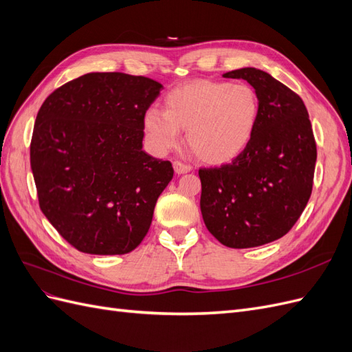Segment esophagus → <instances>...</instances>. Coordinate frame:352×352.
I'll return each mask as SVG.
<instances>
[{
	"mask_svg": "<svg viewBox=\"0 0 352 352\" xmlns=\"http://www.w3.org/2000/svg\"><path fill=\"white\" fill-rule=\"evenodd\" d=\"M173 168H175V172L177 175H184V173L190 172V170H192V166H189V164L182 163V162H175L173 163Z\"/></svg>",
	"mask_w": 352,
	"mask_h": 352,
	"instance_id": "obj_1",
	"label": "esophagus"
}]
</instances>
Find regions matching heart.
<instances>
[{
  "instance_id": "heart-1",
  "label": "heart",
  "mask_w": 352,
  "mask_h": 352,
  "mask_svg": "<svg viewBox=\"0 0 352 352\" xmlns=\"http://www.w3.org/2000/svg\"><path fill=\"white\" fill-rule=\"evenodd\" d=\"M260 101L245 83L199 80L182 85L164 97V111L148 109L144 131L155 154H166L182 141L199 158L212 164L236 158L252 140L258 123Z\"/></svg>"
}]
</instances>
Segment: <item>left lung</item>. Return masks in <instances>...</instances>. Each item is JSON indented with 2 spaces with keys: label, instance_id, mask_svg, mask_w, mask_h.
Instances as JSON below:
<instances>
[{
  "label": "left lung",
  "instance_id": "obj_1",
  "mask_svg": "<svg viewBox=\"0 0 352 352\" xmlns=\"http://www.w3.org/2000/svg\"><path fill=\"white\" fill-rule=\"evenodd\" d=\"M223 78L255 89L258 123L232 163L199 168L201 212L226 247H260L286 235L310 199L317 158L311 122L300 95L269 73L243 67Z\"/></svg>",
  "mask_w": 352,
  "mask_h": 352
}]
</instances>
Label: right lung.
Returning a JSON list of instances; mask_svg holds the SVG:
<instances>
[{"mask_svg":"<svg viewBox=\"0 0 352 352\" xmlns=\"http://www.w3.org/2000/svg\"><path fill=\"white\" fill-rule=\"evenodd\" d=\"M163 85L144 76L87 73L41 105L30 142L39 207L74 248L133 251L173 177L170 162L142 150L144 114Z\"/></svg>","mask_w":352,"mask_h":352,"instance_id":"1","label":"right lung"}]
</instances>
